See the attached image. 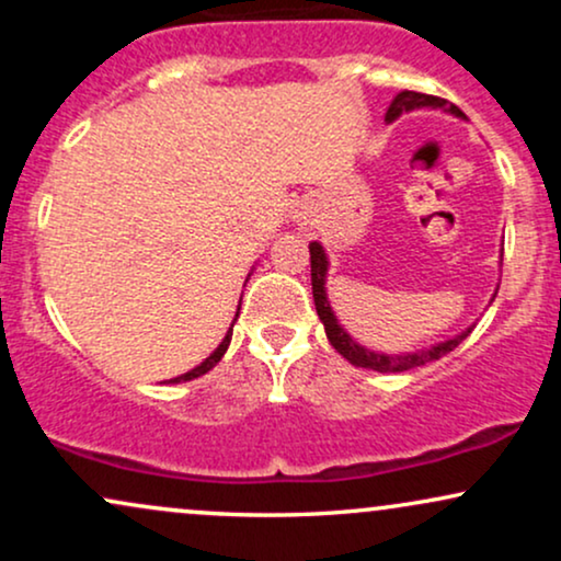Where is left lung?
Segmentation results:
<instances>
[{
  "instance_id": "8db88e82",
  "label": "left lung",
  "mask_w": 561,
  "mask_h": 561,
  "mask_svg": "<svg viewBox=\"0 0 561 561\" xmlns=\"http://www.w3.org/2000/svg\"><path fill=\"white\" fill-rule=\"evenodd\" d=\"M446 111L450 115H456V118H465V113L459 111L456 105H450V102L440 100V96H433V94H422V92H398L392 96L388 113H385V121L392 124V121L401 118L403 113H411V111ZM308 250H311V285H313V302H317V313L321 319V324H324V332H327V340H330L334 351L340 353V356L347 358L353 366H362V369H371V371H409V369H416V366H424L430 362H437V358H443L446 353L454 351L456 345L461 343V340L467 337L469 332L474 330L472 327H467L465 332L454 334V337L443 340V343H435L430 347H420V351H411V353H379V351H371V347H366L358 343V340H353L351 334L343 324H340L337 317H334L332 306H330V298H327V272H330V259H327L324 248H321V242H311L308 244ZM495 298V295H493Z\"/></svg>"
}]
</instances>
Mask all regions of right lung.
I'll return each instance as SVG.
<instances>
[{
	"label": "right lung",
	"instance_id": "obj_1",
	"mask_svg": "<svg viewBox=\"0 0 561 561\" xmlns=\"http://www.w3.org/2000/svg\"><path fill=\"white\" fill-rule=\"evenodd\" d=\"M250 276V274H248ZM248 282V279H244ZM242 302V300H240ZM237 317H240V306H237V313H234V321H237ZM234 321H231V327L227 330V334H224V340L221 343H218V347L214 353H210L208 358H205L203 364H197L195 369H190V371H184V375H179V377H173V379H169V382H190V379H195V377H203L205 371H210L214 369V366L221 362L224 358V353H227V347H229V343H231V330H234Z\"/></svg>",
	"mask_w": 561,
	"mask_h": 561
}]
</instances>
